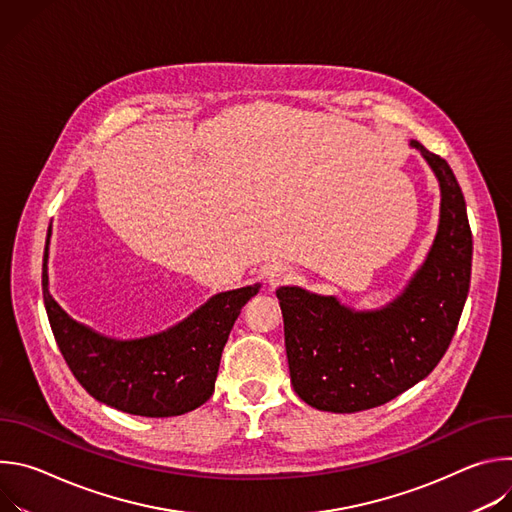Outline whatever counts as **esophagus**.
I'll return each mask as SVG.
<instances>
[{
  "label": "esophagus",
  "mask_w": 512,
  "mask_h": 512,
  "mask_svg": "<svg viewBox=\"0 0 512 512\" xmlns=\"http://www.w3.org/2000/svg\"><path fill=\"white\" fill-rule=\"evenodd\" d=\"M289 275H291V269H289L287 265H273V267L267 271V283H269L271 287H275V285L287 281Z\"/></svg>",
  "instance_id": "34e87169"
}]
</instances>
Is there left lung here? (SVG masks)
<instances>
[{
  "instance_id": "8db88e82",
  "label": "left lung",
  "mask_w": 512,
  "mask_h": 512,
  "mask_svg": "<svg viewBox=\"0 0 512 512\" xmlns=\"http://www.w3.org/2000/svg\"><path fill=\"white\" fill-rule=\"evenodd\" d=\"M440 184V225L401 294L375 310L300 285L277 287L294 391L310 407L356 413L423 381L446 354L470 287L472 233L462 188L446 160L415 139Z\"/></svg>"
}]
</instances>
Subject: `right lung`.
<instances>
[{
  "instance_id": "add662e5",
  "label": "right lung",
  "mask_w": 512,
  "mask_h": 512,
  "mask_svg": "<svg viewBox=\"0 0 512 512\" xmlns=\"http://www.w3.org/2000/svg\"><path fill=\"white\" fill-rule=\"evenodd\" d=\"M50 229L42 263L44 306L72 375L97 401L131 415L174 417L206 403L241 308L261 283L221 291L178 324L143 336L111 338L70 318L48 289Z\"/></svg>"
}]
</instances>
